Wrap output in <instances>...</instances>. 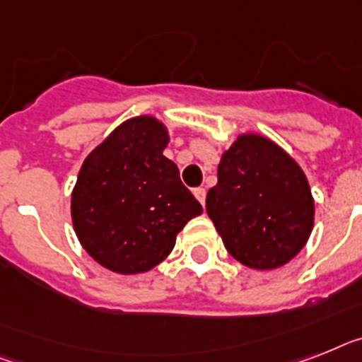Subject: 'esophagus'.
<instances>
[{
    "label": "esophagus",
    "instance_id": "1",
    "mask_svg": "<svg viewBox=\"0 0 362 362\" xmlns=\"http://www.w3.org/2000/svg\"><path fill=\"white\" fill-rule=\"evenodd\" d=\"M194 196L198 198V202L202 203V205H205V196H207V190L203 187H198V188H194Z\"/></svg>",
    "mask_w": 362,
    "mask_h": 362
}]
</instances>
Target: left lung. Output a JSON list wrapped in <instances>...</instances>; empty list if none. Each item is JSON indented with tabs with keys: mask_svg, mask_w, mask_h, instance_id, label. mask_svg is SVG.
I'll return each instance as SVG.
<instances>
[{
	"mask_svg": "<svg viewBox=\"0 0 362 362\" xmlns=\"http://www.w3.org/2000/svg\"><path fill=\"white\" fill-rule=\"evenodd\" d=\"M205 203L226 250L255 270L279 268L298 255L315 222L303 170L259 134H242L222 155Z\"/></svg>",
	"mask_w": 362,
	"mask_h": 362,
	"instance_id": "8db88e82",
	"label": "left lung"
}]
</instances>
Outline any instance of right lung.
I'll return each instance as SVG.
<instances>
[{"instance_id":"add662e5","label":"right lung","mask_w":362,"mask_h":362,"mask_svg":"<svg viewBox=\"0 0 362 362\" xmlns=\"http://www.w3.org/2000/svg\"><path fill=\"white\" fill-rule=\"evenodd\" d=\"M166 127L153 116L124 122L85 159L71 192V220L86 253L116 274L163 262L190 218L203 213L163 155Z\"/></svg>"}]
</instances>
